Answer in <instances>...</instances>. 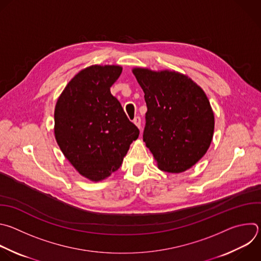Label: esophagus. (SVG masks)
I'll use <instances>...</instances> for the list:
<instances>
[{"label": "esophagus", "instance_id": "esophagus-1", "mask_svg": "<svg viewBox=\"0 0 261 261\" xmlns=\"http://www.w3.org/2000/svg\"><path fill=\"white\" fill-rule=\"evenodd\" d=\"M133 123L138 127V128H140L141 127V119H140V117H135L134 118V120H133Z\"/></svg>", "mask_w": 261, "mask_h": 261}]
</instances>
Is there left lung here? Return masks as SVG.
Listing matches in <instances>:
<instances>
[{"label":"left lung","mask_w":261,"mask_h":261,"mask_svg":"<svg viewBox=\"0 0 261 261\" xmlns=\"http://www.w3.org/2000/svg\"><path fill=\"white\" fill-rule=\"evenodd\" d=\"M147 107L143 141L159 169L181 173L207 152L214 132V114L201 88L174 70L132 69Z\"/></svg>","instance_id":"obj_1"}]
</instances>
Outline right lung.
Returning <instances> with one entry per match:
<instances>
[{
	"instance_id": "obj_1",
	"label": "right lung",
	"mask_w": 261,
	"mask_h": 261,
	"mask_svg": "<svg viewBox=\"0 0 261 261\" xmlns=\"http://www.w3.org/2000/svg\"><path fill=\"white\" fill-rule=\"evenodd\" d=\"M120 65H91L77 72L59 96L54 134L64 156L80 174L100 181L117 171L139 135L111 87Z\"/></svg>"
}]
</instances>
